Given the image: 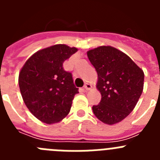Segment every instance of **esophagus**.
Wrapping results in <instances>:
<instances>
[{"label":"esophagus","instance_id":"obj_1","mask_svg":"<svg viewBox=\"0 0 160 160\" xmlns=\"http://www.w3.org/2000/svg\"><path fill=\"white\" fill-rule=\"evenodd\" d=\"M91 88H92V86H91L90 84H89V83H86V84H85L84 89L86 90H90Z\"/></svg>","mask_w":160,"mask_h":160}]
</instances>
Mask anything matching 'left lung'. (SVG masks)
<instances>
[{
	"label": "left lung",
	"instance_id": "1",
	"mask_svg": "<svg viewBox=\"0 0 160 160\" xmlns=\"http://www.w3.org/2000/svg\"><path fill=\"white\" fill-rule=\"evenodd\" d=\"M87 56L98 73L97 88L102 98L93 112L108 125L129 115L143 90L144 73L129 56L112 46L90 49Z\"/></svg>",
	"mask_w": 160,
	"mask_h": 160
}]
</instances>
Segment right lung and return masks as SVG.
Masks as SVG:
<instances>
[{"instance_id": "1", "label": "right lung", "mask_w": 160, "mask_h": 160, "mask_svg": "<svg viewBox=\"0 0 160 160\" xmlns=\"http://www.w3.org/2000/svg\"><path fill=\"white\" fill-rule=\"evenodd\" d=\"M78 51L58 44L38 50L20 71L18 83L24 102L38 119L47 124L58 122L69 114L78 88L63 62Z\"/></svg>"}]
</instances>
